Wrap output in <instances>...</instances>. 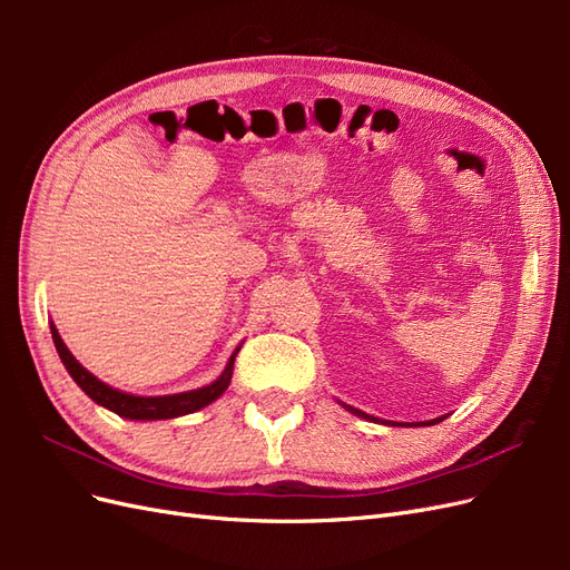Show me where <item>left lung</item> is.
Wrapping results in <instances>:
<instances>
[{
  "label": "left lung",
  "mask_w": 570,
  "mask_h": 570,
  "mask_svg": "<svg viewBox=\"0 0 570 570\" xmlns=\"http://www.w3.org/2000/svg\"><path fill=\"white\" fill-rule=\"evenodd\" d=\"M344 409H347V411H352L354 413V416H361V419H366V421H375V423H383L381 419H375V416H368V413H364V411H358V409H354V406H347V404H342ZM440 421H444V416L442 419H433V421H425V423H411V425H435V423H440ZM392 421H387V425H390ZM394 425V423H392ZM396 425H400V423H396Z\"/></svg>",
  "instance_id": "left-lung-1"
}]
</instances>
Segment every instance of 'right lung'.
Segmentation results:
<instances>
[{"label": "right lung", "instance_id": "add662e5", "mask_svg": "<svg viewBox=\"0 0 570 570\" xmlns=\"http://www.w3.org/2000/svg\"><path fill=\"white\" fill-rule=\"evenodd\" d=\"M51 340H55V347L59 352L61 364L66 366L68 373H71L78 387L88 394L92 402L118 413V416L130 419V421L178 419V416H185V413H195L204 406H209L212 402L218 400L223 392L228 390L230 377H233L235 356L239 352V347L233 352V356L228 358L226 371H223L212 385H204L199 390H189V392H178V394H164V396H137V394H128V392H120L116 387H109L107 383H101L99 377H95L88 368H82L78 364V358L68 352V347L63 344L55 325H51Z\"/></svg>", "mask_w": 570, "mask_h": 570}]
</instances>
